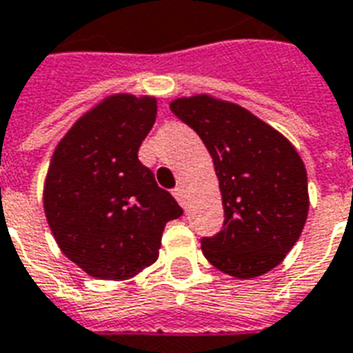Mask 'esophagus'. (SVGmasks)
<instances>
[{
    "instance_id": "esophagus-1",
    "label": "esophagus",
    "mask_w": 353,
    "mask_h": 353,
    "mask_svg": "<svg viewBox=\"0 0 353 353\" xmlns=\"http://www.w3.org/2000/svg\"><path fill=\"white\" fill-rule=\"evenodd\" d=\"M173 196H174V199H176V201H179V204H182V206H184V204H185V195H184V190H182L180 185H176V188H174V190H173Z\"/></svg>"
}]
</instances>
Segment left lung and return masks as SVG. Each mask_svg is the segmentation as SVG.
Masks as SVG:
<instances>
[{
	"mask_svg": "<svg viewBox=\"0 0 353 353\" xmlns=\"http://www.w3.org/2000/svg\"><path fill=\"white\" fill-rule=\"evenodd\" d=\"M214 160L225 221L202 237L210 263L236 278L265 274L299 241L307 217V174L302 158L278 130L241 106L208 95L171 103Z\"/></svg>",
	"mask_w": 353,
	"mask_h": 353,
	"instance_id": "1",
	"label": "left lung"
}]
</instances>
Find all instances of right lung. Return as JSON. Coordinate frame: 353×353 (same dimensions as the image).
Masks as SVG:
<instances>
[{
    "instance_id": "add662e5",
    "label": "right lung",
    "mask_w": 353,
    "mask_h": 353,
    "mask_svg": "<svg viewBox=\"0 0 353 353\" xmlns=\"http://www.w3.org/2000/svg\"><path fill=\"white\" fill-rule=\"evenodd\" d=\"M157 99L116 95L65 134L49 165L43 210L60 250L84 272L127 280L158 259L182 208L138 160Z\"/></svg>"
}]
</instances>
